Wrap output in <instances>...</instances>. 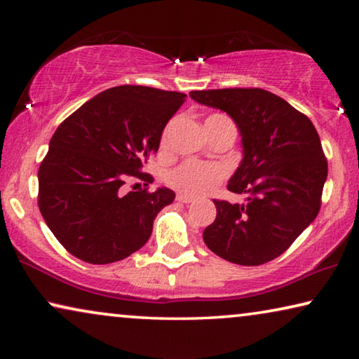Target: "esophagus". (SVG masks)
I'll return each instance as SVG.
<instances>
[{
	"label": "esophagus",
	"instance_id": "esophagus-1",
	"mask_svg": "<svg viewBox=\"0 0 359 359\" xmlns=\"http://www.w3.org/2000/svg\"><path fill=\"white\" fill-rule=\"evenodd\" d=\"M177 201L184 203V204H190V203H193V198L187 196V194H177Z\"/></svg>",
	"mask_w": 359,
	"mask_h": 359
}]
</instances>
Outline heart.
Here are the masks:
<instances>
[{"instance_id":"1","label":"heart","mask_w":359,"mask_h":359,"mask_svg":"<svg viewBox=\"0 0 359 359\" xmlns=\"http://www.w3.org/2000/svg\"><path fill=\"white\" fill-rule=\"evenodd\" d=\"M229 120L223 114H212L205 120V125ZM168 133V131H166ZM166 133L163 135V144L166 142ZM226 168L218 163H205L199 160H185L166 172V184L188 196H198L214 190L226 177Z\"/></svg>"}]
</instances>
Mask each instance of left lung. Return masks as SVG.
<instances>
[{
    "label": "left lung",
    "mask_w": 359,
    "mask_h": 359,
    "mask_svg": "<svg viewBox=\"0 0 359 359\" xmlns=\"http://www.w3.org/2000/svg\"><path fill=\"white\" fill-rule=\"evenodd\" d=\"M190 96L226 112L244 147L228 190L247 194V203L214 199L217 218L204 229L205 245L241 266L280 257L320 212L327 161L313 123L263 88L201 90Z\"/></svg>",
    "instance_id": "8db88e82"
}]
</instances>
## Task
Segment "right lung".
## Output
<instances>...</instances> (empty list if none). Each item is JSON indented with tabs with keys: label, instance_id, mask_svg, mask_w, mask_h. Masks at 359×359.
<instances>
[{
	"label": "right lung",
	"instance_id": "1",
	"mask_svg": "<svg viewBox=\"0 0 359 359\" xmlns=\"http://www.w3.org/2000/svg\"><path fill=\"white\" fill-rule=\"evenodd\" d=\"M185 98L120 85L85 102L53 133L38 172V205L53 236L76 258L115 263L149 241L156 214L175 194L168 188L123 193V185L154 182L144 166Z\"/></svg>",
	"mask_w": 359,
	"mask_h": 359
}]
</instances>
